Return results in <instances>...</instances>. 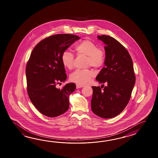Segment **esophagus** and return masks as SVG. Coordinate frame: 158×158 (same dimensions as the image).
I'll return each mask as SVG.
<instances>
[{
	"label": "esophagus",
	"instance_id": "obj_1",
	"mask_svg": "<svg viewBox=\"0 0 158 158\" xmlns=\"http://www.w3.org/2000/svg\"><path fill=\"white\" fill-rule=\"evenodd\" d=\"M84 85H80V84H77L76 85V88L77 89H80V88H81V87H84Z\"/></svg>",
	"mask_w": 158,
	"mask_h": 158
}]
</instances>
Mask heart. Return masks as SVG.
<instances>
[{"label":"heart","mask_w":158,"mask_h":158,"mask_svg":"<svg viewBox=\"0 0 158 158\" xmlns=\"http://www.w3.org/2000/svg\"><path fill=\"white\" fill-rule=\"evenodd\" d=\"M74 50L78 55L87 56L86 66L100 68L105 61L104 51L98 48L97 44L93 41L85 40L74 46ZM61 60L64 67L72 69L73 67L74 55L69 51L65 50L61 54ZM94 73L90 69H76L70 74V80L80 85H86L90 82Z\"/></svg>","instance_id":"1"}]
</instances>
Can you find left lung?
I'll return each instance as SVG.
<instances>
[{"label":"left lung","instance_id":"1","mask_svg":"<svg viewBox=\"0 0 158 158\" xmlns=\"http://www.w3.org/2000/svg\"><path fill=\"white\" fill-rule=\"evenodd\" d=\"M105 44L104 67L98 74L96 80L107 83L103 90L92 86L91 101L93 113L104 118H114L128 104L133 89L135 76L133 61L127 50L113 37L98 35Z\"/></svg>","mask_w":158,"mask_h":158}]
</instances>
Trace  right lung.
<instances>
[{
    "instance_id": "add662e5",
    "label": "right lung",
    "mask_w": 158,
    "mask_h": 158,
    "mask_svg": "<svg viewBox=\"0 0 158 158\" xmlns=\"http://www.w3.org/2000/svg\"><path fill=\"white\" fill-rule=\"evenodd\" d=\"M80 39L68 34L53 35L41 40L31 53L26 67L27 91L34 107L46 116L56 117L69 108L76 85L69 83L61 89L56 86L67 79L61 54Z\"/></svg>"
}]
</instances>
